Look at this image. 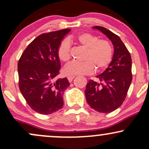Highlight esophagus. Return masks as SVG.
Masks as SVG:
<instances>
[{
  "label": "esophagus",
  "instance_id": "esophagus-1",
  "mask_svg": "<svg viewBox=\"0 0 149 149\" xmlns=\"http://www.w3.org/2000/svg\"><path fill=\"white\" fill-rule=\"evenodd\" d=\"M75 78V76H68L67 77V78H68V80H69V82H71L72 81V80H73V78Z\"/></svg>",
  "mask_w": 149,
  "mask_h": 149
}]
</instances>
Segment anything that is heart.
<instances>
[{
	"instance_id": "obj_1",
	"label": "heart",
	"mask_w": 149,
	"mask_h": 149,
	"mask_svg": "<svg viewBox=\"0 0 149 149\" xmlns=\"http://www.w3.org/2000/svg\"><path fill=\"white\" fill-rule=\"evenodd\" d=\"M71 42H76L86 49L83 62H71L64 68L68 76L90 74L95 70L102 71L111 62L113 50L111 43L104 39H99L91 33H83L76 37H69L61 42L57 49L59 59L68 62L71 59Z\"/></svg>"
}]
</instances>
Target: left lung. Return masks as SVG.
Instances as JSON below:
<instances>
[{
	"mask_svg": "<svg viewBox=\"0 0 149 149\" xmlns=\"http://www.w3.org/2000/svg\"><path fill=\"white\" fill-rule=\"evenodd\" d=\"M109 38L114 47L113 59L103 73L97 76L98 81L89 80L85 97L92 109L100 113H110L122 105L130 86L132 58L130 53L118 36L103 26H96Z\"/></svg>",
	"mask_w": 149,
	"mask_h": 149,
	"instance_id": "8db88e82",
	"label": "left lung"
}]
</instances>
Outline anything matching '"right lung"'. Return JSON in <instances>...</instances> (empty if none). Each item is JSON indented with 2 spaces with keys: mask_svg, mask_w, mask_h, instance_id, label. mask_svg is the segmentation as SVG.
<instances>
[{
  "mask_svg": "<svg viewBox=\"0 0 149 149\" xmlns=\"http://www.w3.org/2000/svg\"><path fill=\"white\" fill-rule=\"evenodd\" d=\"M71 29L42 33L27 46L18 61L19 88L34 111L48 115L64 105L66 78L57 79L61 67L57 49Z\"/></svg>",
  "mask_w": 149,
  "mask_h": 149,
  "instance_id": "right-lung-1",
  "label": "right lung"
}]
</instances>
